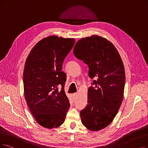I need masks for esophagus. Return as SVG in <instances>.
<instances>
[{
  "mask_svg": "<svg viewBox=\"0 0 148 148\" xmlns=\"http://www.w3.org/2000/svg\"><path fill=\"white\" fill-rule=\"evenodd\" d=\"M77 95H78V93H77V92H76V93H73V94H72V95H73V97H76V96H77Z\"/></svg>",
  "mask_w": 148,
  "mask_h": 148,
  "instance_id": "esophagus-1",
  "label": "esophagus"
}]
</instances>
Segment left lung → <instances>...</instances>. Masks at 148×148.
Listing matches in <instances>:
<instances>
[{
  "instance_id": "left-lung-1",
  "label": "left lung",
  "mask_w": 148,
  "mask_h": 148,
  "mask_svg": "<svg viewBox=\"0 0 148 148\" xmlns=\"http://www.w3.org/2000/svg\"><path fill=\"white\" fill-rule=\"evenodd\" d=\"M73 54L88 66L95 87L88 88L87 104L82 110L81 122L92 131L107 127L114 120L122 103L125 71L119 51L109 40L98 35L79 39Z\"/></svg>"
}]
</instances>
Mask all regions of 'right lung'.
Segmentation results:
<instances>
[{"mask_svg": "<svg viewBox=\"0 0 148 148\" xmlns=\"http://www.w3.org/2000/svg\"><path fill=\"white\" fill-rule=\"evenodd\" d=\"M75 43L74 38L47 36L34 46L26 60L23 75L25 98L36 122L44 127L62 125L70 108L64 90L66 75L62 66Z\"/></svg>", "mask_w": 148, "mask_h": 148, "instance_id": "add662e5", "label": "right lung"}]
</instances>
